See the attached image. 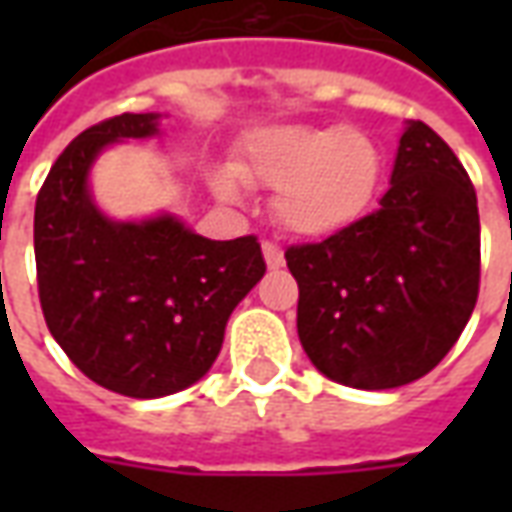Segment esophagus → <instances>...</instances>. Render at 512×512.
Returning a JSON list of instances; mask_svg holds the SVG:
<instances>
[{
	"mask_svg": "<svg viewBox=\"0 0 512 512\" xmlns=\"http://www.w3.org/2000/svg\"><path fill=\"white\" fill-rule=\"evenodd\" d=\"M263 257H266V266L271 268V271H277V268L285 266V252H282L277 244H271V241H263Z\"/></svg>",
	"mask_w": 512,
	"mask_h": 512,
	"instance_id": "obj_1",
	"label": "esophagus"
}]
</instances>
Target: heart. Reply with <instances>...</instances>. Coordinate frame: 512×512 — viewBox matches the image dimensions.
<instances>
[{
	"instance_id": "1",
	"label": "heart",
	"mask_w": 512,
	"mask_h": 512,
	"mask_svg": "<svg viewBox=\"0 0 512 512\" xmlns=\"http://www.w3.org/2000/svg\"><path fill=\"white\" fill-rule=\"evenodd\" d=\"M384 156L356 128L268 126L246 136L233 167L211 172L222 202L244 200L246 186L274 191V216L299 238H329L356 224L376 200Z\"/></svg>"
}]
</instances>
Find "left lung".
Segmentation results:
<instances>
[{
    "label": "left lung",
    "instance_id": "8db88e82",
    "mask_svg": "<svg viewBox=\"0 0 512 512\" xmlns=\"http://www.w3.org/2000/svg\"><path fill=\"white\" fill-rule=\"evenodd\" d=\"M299 340L354 389L411 384L447 356L480 290V213L466 169L408 120L381 208L321 244L290 246Z\"/></svg>",
    "mask_w": 512,
    "mask_h": 512
}]
</instances>
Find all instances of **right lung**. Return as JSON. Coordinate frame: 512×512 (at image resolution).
Returning <instances> with one entry per match:
<instances>
[{
  "mask_svg": "<svg viewBox=\"0 0 512 512\" xmlns=\"http://www.w3.org/2000/svg\"><path fill=\"white\" fill-rule=\"evenodd\" d=\"M161 115H117L62 150L35 202V263L51 337L84 376L150 400L197 384L224 326L266 274L255 235L202 238L172 213L109 219L90 169L109 145L158 134Z\"/></svg>",
  "mask_w": 512,
  "mask_h": 512,
  "instance_id": "add662e5",
  "label": "right lung"
}]
</instances>
